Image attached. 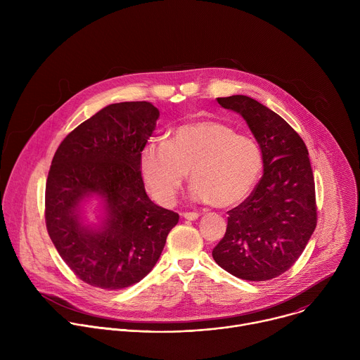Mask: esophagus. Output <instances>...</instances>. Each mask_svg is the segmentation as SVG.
I'll use <instances>...</instances> for the list:
<instances>
[{
  "instance_id": "1",
  "label": "esophagus",
  "mask_w": 360,
  "mask_h": 360,
  "mask_svg": "<svg viewBox=\"0 0 360 360\" xmlns=\"http://www.w3.org/2000/svg\"><path fill=\"white\" fill-rule=\"evenodd\" d=\"M181 217L188 219V221H196L199 218V214H196V212H182Z\"/></svg>"
}]
</instances>
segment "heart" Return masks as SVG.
Returning a JSON list of instances; mask_svg holds the SVG:
<instances>
[{"label":"heart","mask_w":360,"mask_h":360,"mask_svg":"<svg viewBox=\"0 0 360 360\" xmlns=\"http://www.w3.org/2000/svg\"><path fill=\"white\" fill-rule=\"evenodd\" d=\"M139 169L157 202L169 207L186 179L198 203L231 208L253 189L262 171V152L255 139L217 121L176 127L167 141H149L139 153Z\"/></svg>","instance_id":"b5f03b06"}]
</instances>
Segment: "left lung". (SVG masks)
<instances>
[{
  "instance_id": "left-lung-1",
  "label": "left lung",
  "mask_w": 360,
  "mask_h": 360,
  "mask_svg": "<svg viewBox=\"0 0 360 360\" xmlns=\"http://www.w3.org/2000/svg\"><path fill=\"white\" fill-rule=\"evenodd\" d=\"M239 114L258 141L264 175L253 192L228 214L215 262L245 281H269L286 272L316 228L315 181L309 152L276 112L246 95L217 98Z\"/></svg>"
}]
</instances>
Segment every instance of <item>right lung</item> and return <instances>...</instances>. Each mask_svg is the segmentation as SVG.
<instances>
[{"label":"right lung","instance_id":"obj_1","mask_svg":"<svg viewBox=\"0 0 360 360\" xmlns=\"http://www.w3.org/2000/svg\"><path fill=\"white\" fill-rule=\"evenodd\" d=\"M150 102H120L98 111L58 146L45 186L48 235L85 283L124 289L158 262L179 215L145 192L139 153L157 127ZM96 197L103 214L91 226L83 203Z\"/></svg>","mask_w":360,"mask_h":360}]
</instances>
